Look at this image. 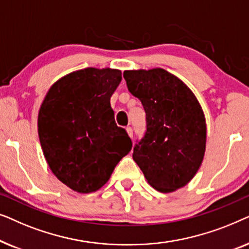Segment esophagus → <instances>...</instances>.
<instances>
[{"label": "esophagus", "instance_id": "esophagus-1", "mask_svg": "<svg viewBox=\"0 0 249 249\" xmlns=\"http://www.w3.org/2000/svg\"><path fill=\"white\" fill-rule=\"evenodd\" d=\"M125 129H127V132H128L129 137H130V138L134 137V131H132V128L131 127H127Z\"/></svg>", "mask_w": 249, "mask_h": 249}]
</instances>
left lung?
Segmentation results:
<instances>
[{
  "instance_id": "left-lung-1",
  "label": "left lung",
  "mask_w": 249,
  "mask_h": 249,
  "mask_svg": "<svg viewBox=\"0 0 249 249\" xmlns=\"http://www.w3.org/2000/svg\"><path fill=\"white\" fill-rule=\"evenodd\" d=\"M124 78L146 113V131L132 159L156 190L181 188L196 175L205 153L206 124L198 101L161 68L124 71Z\"/></svg>"
}]
</instances>
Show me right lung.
<instances>
[{"instance_id":"obj_1","label":"right lung","mask_w":249,"mask_h":249,"mask_svg":"<svg viewBox=\"0 0 249 249\" xmlns=\"http://www.w3.org/2000/svg\"><path fill=\"white\" fill-rule=\"evenodd\" d=\"M121 71L86 69L61 78L51 87L38 113V136L50 169L78 193L100 189L132 142L118 127L110 98Z\"/></svg>"}]
</instances>
